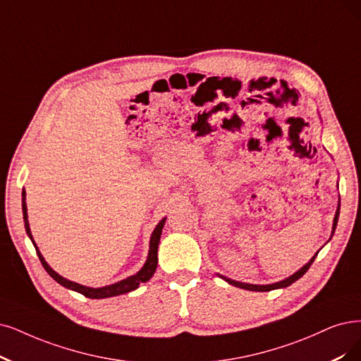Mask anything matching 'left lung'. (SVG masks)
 <instances>
[{"label": "left lung", "mask_w": 361, "mask_h": 361, "mask_svg": "<svg viewBox=\"0 0 361 361\" xmlns=\"http://www.w3.org/2000/svg\"><path fill=\"white\" fill-rule=\"evenodd\" d=\"M339 207L341 205H338V209H336V216H335V220H333V232H331V235L335 233V229H336V224H338V219H339ZM318 255V252H317ZM317 255L306 263L303 268H300L296 274H293L291 276H288V278H286V279H283V281H279V283H274V284H268V286H257V284H247V283H239V281H233V279H229V278H226V276H223V275H219V276H221L226 283H229V284H232V286H235V287H239V288H244V290H250V291H271V290H276V288H284V287H288V286H291L293 283L295 281H298L299 278H302L305 274H306V271L310 269V266L312 264V262H314V259L317 257Z\"/></svg>", "instance_id": "obj_1"}]
</instances>
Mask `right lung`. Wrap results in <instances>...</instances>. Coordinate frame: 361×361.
Returning <instances> with one entry per match:
<instances>
[{"label":"right lung","instance_id":"obj_1","mask_svg":"<svg viewBox=\"0 0 361 361\" xmlns=\"http://www.w3.org/2000/svg\"><path fill=\"white\" fill-rule=\"evenodd\" d=\"M25 190L22 192V211H23V221H25V231L26 233H28L30 239L32 241L34 247H35V251L38 255V259L39 262H42L43 268L47 271V274L55 279L56 283H59L61 286L70 288V290H74L77 293H82L83 296L89 298V299H105V298H113V296H118V295H125V293H129L132 290H135L140 287L141 283H145L149 281V279L153 276L156 268H157V247H159V241H160V235H162V229L165 226V221H166V217L162 219L159 221V224L154 228L153 233H152V238H150V250H149V256H147V260L144 263V266L141 268V271H138L135 275H132L126 279H122V281H118L116 284H111V286H106V287H99V288H92V287H86V286H82V284H77V283H73L70 281V279H66L63 276H61L59 274H56L55 271H53L50 266L47 264V262L44 260V257L42 256V252H39L38 247L35 245L34 239H32V235H31V229H30V223H28V212H26V202H25Z\"/></svg>","mask_w":361,"mask_h":361}]
</instances>
